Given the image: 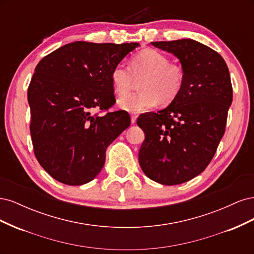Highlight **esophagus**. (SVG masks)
I'll return each mask as SVG.
<instances>
[{
  "instance_id": "obj_1",
  "label": "esophagus",
  "mask_w": 254,
  "mask_h": 254,
  "mask_svg": "<svg viewBox=\"0 0 254 254\" xmlns=\"http://www.w3.org/2000/svg\"><path fill=\"white\" fill-rule=\"evenodd\" d=\"M136 114H131V123L132 124H134V123L136 122Z\"/></svg>"
}]
</instances>
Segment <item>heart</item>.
<instances>
[{"label":"heart","mask_w":254,"mask_h":254,"mask_svg":"<svg viewBox=\"0 0 254 254\" xmlns=\"http://www.w3.org/2000/svg\"><path fill=\"white\" fill-rule=\"evenodd\" d=\"M111 82L119 95L127 94L135 79L141 91L120 98L119 105L130 112H140L152 108L160 102L172 103L183 86L184 73L181 66L171 64L164 54L147 49L137 53L130 60V67L119 64L111 71Z\"/></svg>","instance_id":"b5f03b06"}]
</instances>
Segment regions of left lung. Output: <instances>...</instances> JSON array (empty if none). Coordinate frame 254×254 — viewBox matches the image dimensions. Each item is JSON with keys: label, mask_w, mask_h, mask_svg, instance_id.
Instances as JSON below:
<instances>
[{"label": "left lung", "mask_w": 254, "mask_h": 254, "mask_svg": "<svg viewBox=\"0 0 254 254\" xmlns=\"http://www.w3.org/2000/svg\"><path fill=\"white\" fill-rule=\"evenodd\" d=\"M151 44L179 59L184 81L165 109L137 118L145 133L139 163L149 179L176 186L201 174L213 159L226 130L232 84L224 58L200 42Z\"/></svg>", "instance_id": "8db88e82"}]
</instances>
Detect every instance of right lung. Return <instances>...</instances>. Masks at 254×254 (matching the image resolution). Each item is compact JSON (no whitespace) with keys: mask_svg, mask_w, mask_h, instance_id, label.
<instances>
[{"mask_svg":"<svg viewBox=\"0 0 254 254\" xmlns=\"http://www.w3.org/2000/svg\"><path fill=\"white\" fill-rule=\"evenodd\" d=\"M139 43L76 41L43 57L27 90L30 135L44 171L67 186H81L102 171L106 149L130 126L115 104L112 68ZM101 112V111H99Z\"/></svg>","mask_w":254,"mask_h":254,"instance_id":"1","label":"right lung"}]
</instances>
